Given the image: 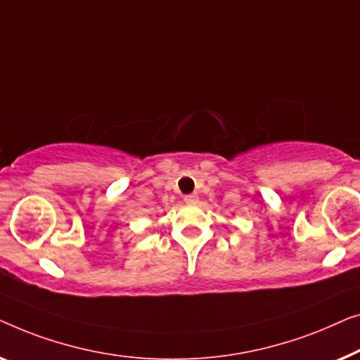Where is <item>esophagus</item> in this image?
Masks as SVG:
<instances>
[{
  "mask_svg": "<svg viewBox=\"0 0 360 360\" xmlns=\"http://www.w3.org/2000/svg\"><path fill=\"white\" fill-rule=\"evenodd\" d=\"M184 200L186 204H194V202H197V194H187L184 195Z\"/></svg>",
  "mask_w": 360,
  "mask_h": 360,
  "instance_id": "1",
  "label": "esophagus"
}]
</instances>
